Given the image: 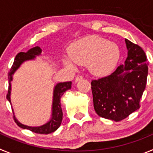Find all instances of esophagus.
I'll list each match as a JSON object with an SVG mask.
<instances>
[{"mask_svg":"<svg viewBox=\"0 0 153 153\" xmlns=\"http://www.w3.org/2000/svg\"><path fill=\"white\" fill-rule=\"evenodd\" d=\"M83 78V76H81V75H78V76H76V79H75V81L76 82H77V81H79V80H80V79H82Z\"/></svg>","mask_w":153,"mask_h":153,"instance_id":"obj_1","label":"esophagus"}]
</instances>
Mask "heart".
Wrapping results in <instances>:
<instances>
[{
    "instance_id": "1",
    "label": "heart",
    "mask_w": 153,
    "mask_h": 153,
    "mask_svg": "<svg viewBox=\"0 0 153 153\" xmlns=\"http://www.w3.org/2000/svg\"><path fill=\"white\" fill-rule=\"evenodd\" d=\"M120 57V51L117 44L98 36H89L73 44L70 56L64 62L73 70L76 69V64H88L92 74L104 76L116 67Z\"/></svg>"
}]
</instances>
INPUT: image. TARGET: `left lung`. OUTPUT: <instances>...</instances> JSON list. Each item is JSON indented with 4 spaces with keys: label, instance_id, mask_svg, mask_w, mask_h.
I'll return each mask as SVG.
<instances>
[{
    "label": "left lung",
    "instance_id": "1",
    "mask_svg": "<svg viewBox=\"0 0 153 153\" xmlns=\"http://www.w3.org/2000/svg\"><path fill=\"white\" fill-rule=\"evenodd\" d=\"M128 56L114 72L91 82L93 106L102 118L121 121L140 108L146 84L148 63L138 44L125 40Z\"/></svg>",
    "mask_w": 153,
    "mask_h": 153
}]
</instances>
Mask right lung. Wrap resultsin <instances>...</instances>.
Masks as SVG:
<instances>
[{"instance_id":"add662e5","label":"right lung","mask_w":153,"mask_h":153,"mask_svg":"<svg viewBox=\"0 0 153 153\" xmlns=\"http://www.w3.org/2000/svg\"><path fill=\"white\" fill-rule=\"evenodd\" d=\"M41 53V49L39 47H33L32 49L28 51L27 53L21 52L17 53V56H15L14 61H13V65L10 71L8 72V79H9V86H8V91L7 94V99L8 101L10 102V81L12 80V75L13 73L15 72L17 69L21 66V63L25 60H31L35 58L36 56H38ZM71 85L72 83L69 82H63V83H57L54 88L53 91V113H52V118L47 123L38 127H31L23 125L20 123L15 119L14 113H13V119L14 121L17 123V125L23 129H27L30 130L31 132H35V133H39V134H49L51 132H53L60 127V124L63 119V112H62L61 106H60V98L63 96V93L67 90L71 89Z\"/></svg>"}]
</instances>
